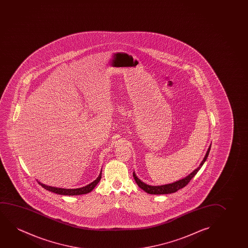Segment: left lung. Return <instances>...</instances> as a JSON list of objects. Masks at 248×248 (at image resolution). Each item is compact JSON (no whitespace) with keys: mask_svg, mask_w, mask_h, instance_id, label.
Instances as JSON below:
<instances>
[{"mask_svg":"<svg viewBox=\"0 0 248 248\" xmlns=\"http://www.w3.org/2000/svg\"><path fill=\"white\" fill-rule=\"evenodd\" d=\"M210 149L211 145L210 146H209V148L207 149V153H206V155L204 156L203 160L202 161V163H200V165H199V167H198L197 169L194 170L193 172H191L189 175H187L186 177L183 178L182 180H177V181L173 182V183L154 186H149V185H146V183L142 182L141 180H140L138 177L136 176L135 172L133 173V176H134V179L136 180V184L138 185V186H139L140 188H141L143 190H145L146 193L153 194V195H163V194L173 193V192H175V191L180 190V189H182L183 187L188 185L190 180L197 174V172L200 170L202 166L203 165L205 161L207 160L208 154H209V152H210Z\"/></svg>","mask_w":248,"mask_h":248,"instance_id":"obj_1","label":"left lung"}]
</instances>
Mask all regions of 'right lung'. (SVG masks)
Here are the masks:
<instances>
[{
	"instance_id": "1",
	"label": "right lung",
	"mask_w": 248,
	"mask_h": 248,
	"mask_svg": "<svg viewBox=\"0 0 248 248\" xmlns=\"http://www.w3.org/2000/svg\"><path fill=\"white\" fill-rule=\"evenodd\" d=\"M102 178V171L99 174V176L95 179L93 182L87 185L86 186L81 187V188H77V189H64V188H58V187L49 186H46L44 184L38 182L41 185V186L45 188L46 190L54 192V193L58 194V195H63V196H78V195H83V194H87L91 192L95 186L99 183V181Z\"/></svg>"
}]
</instances>
